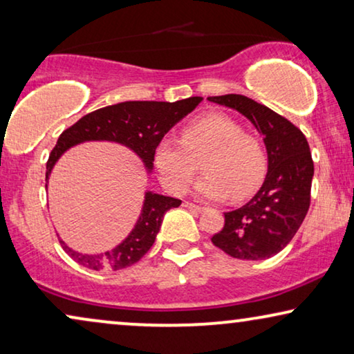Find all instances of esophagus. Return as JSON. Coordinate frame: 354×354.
I'll use <instances>...</instances> for the list:
<instances>
[{
	"instance_id": "34e87169",
	"label": "esophagus",
	"mask_w": 354,
	"mask_h": 354,
	"mask_svg": "<svg viewBox=\"0 0 354 354\" xmlns=\"http://www.w3.org/2000/svg\"><path fill=\"white\" fill-rule=\"evenodd\" d=\"M183 206L188 207V209H192V211H196V212H201V211H203V207H201V206L193 205V203H188V201L183 203Z\"/></svg>"
}]
</instances>
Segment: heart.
I'll list each match as a JSON object with an SVG mask.
<instances>
[{"instance_id":"obj_1","label":"heart","mask_w":354,"mask_h":354,"mask_svg":"<svg viewBox=\"0 0 354 354\" xmlns=\"http://www.w3.org/2000/svg\"><path fill=\"white\" fill-rule=\"evenodd\" d=\"M159 180L172 195H182L201 162L206 176L196 183V195L211 200L229 196L240 201L263 182L266 151L253 133L243 132L230 115L211 113L182 130L180 140L164 138L154 149Z\"/></svg>"}]
</instances>
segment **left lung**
<instances>
[{"label": "left lung", "mask_w": 354, "mask_h": 354, "mask_svg": "<svg viewBox=\"0 0 354 354\" xmlns=\"http://www.w3.org/2000/svg\"><path fill=\"white\" fill-rule=\"evenodd\" d=\"M207 100L245 115L263 135L268 151L263 185L245 206L225 212V224L211 241L232 258L268 259L292 241L309 209L314 164L308 140L290 120L248 96Z\"/></svg>", "instance_id": "8db88e82"}]
</instances>
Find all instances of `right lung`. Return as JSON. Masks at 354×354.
<instances>
[{
    "mask_svg": "<svg viewBox=\"0 0 354 354\" xmlns=\"http://www.w3.org/2000/svg\"><path fill=\"white\" fill-rule=\"evenodd\" d=\"M203 101L201 96L167 103V101H125L106 108L96 109L61 133L46 162V188L55 164L67 149L85 142H114L124 145L143 161L148 174L153 171L154 149L164 135L190 114ZM180 200L159 195L154 192L145 193L142 212L133 229L115 248L100 254H85L72 250L64 241L62 248L75 263L84 268L101 270H120L129 268L143 258L151 248L162 217L169 209L180 206Z\"/></svg>",
    "mask_w": 354,
    "mask_h": 354,
    "instance_id": "add662e5",
    "label": "right lung"
}]
</instances>
